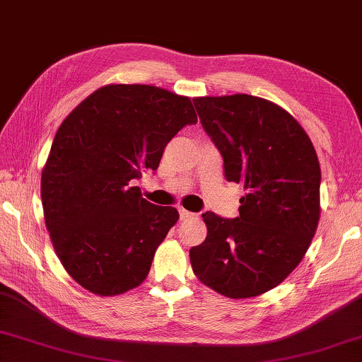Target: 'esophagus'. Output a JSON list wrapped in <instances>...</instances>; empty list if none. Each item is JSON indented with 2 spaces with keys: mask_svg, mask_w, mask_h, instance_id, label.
<instances>
[{
  "mask_svg": "<svg viewBox=\"0 0 362 362\" xmlns=\"http://www.w3.org/2000/svg\"><path fill=\"white\" fill-rule=\"evenodd\" d=\"M179 214H180L182 220H188V218H193V216H194V214L188 212V210H185V209H179Z\"/></svg>",
  "mask_w": 362,
  "mask_h": 362,
  "instance_id": "obj_1",
  "label": "esophagus"
}]
</instances>
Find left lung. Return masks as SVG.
I'll list each match as a JSON object with an SVG mask.
<instances>
[{"instance_id":"obj_1","label":"left lung","mask_w":362,"mask_h":362,"mask_svg":"<svg viewBox=\"0 0 362 362\" xmlns=\"http://www.w3.org/2000/svg\"><path fill=\"white\" fill-rule=\"evenodd\" d=\"M228 182L242 183L239 216L202 214L207 238L189 250L196 277L231 299L279 286L304 258L320 220L321 170L304 128L252 95L193 100Z\"/></svg>"}]
</instances>
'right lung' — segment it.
I'll return each instance as SVG.
<instances>
[{
	"label": "right lung",
	"instance_id": "add662e5",
	"mask_svg": "<svg viewBox=\"0 0 362 362\" xmlns=\"http://www.w3.org/2000/svg\"><path fill=\"white\" fill-rule=\"evenodd\" d=\"M196 122L188 96L110 83L60 124L41 175L44 220L58 259L85 290L117 296L147 279L179 212L144 199L131 182L156 170L168 142Z\"/></svg>",
	"mask_w": 362,
	"mask_h": 362
}]
</instances>
